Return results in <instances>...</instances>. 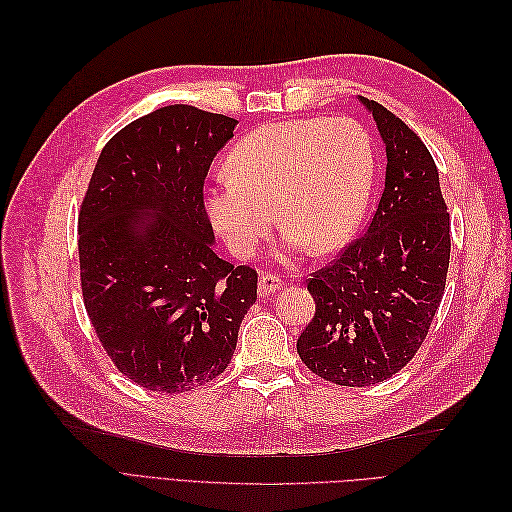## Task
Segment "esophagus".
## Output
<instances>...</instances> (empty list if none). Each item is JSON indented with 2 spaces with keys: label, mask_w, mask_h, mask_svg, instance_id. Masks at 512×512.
<instances>
[{
  "label": "esophagus",
  "mask_w": 512,
  "mask_h": 512,
  "mask_svg": "<svg viewBox=\"0 0 512 512\" xmlns=\"http://www.w3.org/2000/svg\"><path fill=\"white\" fill-rule=\"evenodd\" d=\"M284 286L282 277L275 275V273H260V280H258V294L260 297H267V294H273Z\"/></svg>",
  "instance_id": "1"
}]
</instances>
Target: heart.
Wrapping results in <instances>:
<instances>
[{"label": "heart", "instance_id": "heart-1", "mask_svg": "<svg viewBox=\"0 0 512 512\" xmlns=\"http://www.w3.org/2000/svg\"><path fill=\"white\" fill-rule=\"evenodd\" d=\"M228 175L205 196L209 220L235 256H250L277 220L294 252H333L352 235L374 185V143L352 117L275 121L230 149ZM276 211H272V205Z\"/></svg>", "mask_w": 512, "mask_h": 512}]
</instances>
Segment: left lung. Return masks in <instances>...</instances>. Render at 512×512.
I'll return each instance as SVG.
<instances>
[{"label":"left lung","mask_w":512,"mask_h":512,"mask_svg":"<svg viewBox=\"0 0 512 512\" xmlns=\"http://www.w3.org/2000/svg\"><path fill=\"white\" fill-rule=\"evenodd\" d=\"M386 145V177L365 235L309 275L316 301L297 352L339 386L389 380L421 348L451 260V218L429 149L397 115L361 98Z\"/></svg>","instance_id":"1"}]
</instances>
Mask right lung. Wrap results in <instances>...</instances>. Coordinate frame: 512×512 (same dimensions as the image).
I'll return each mask as SVG.
<instances>
[{
	"label": "right lung",
	"mask_w": 512,
	"mask_h": 512,
	"mask_svg": "<svg viewBox=\"0 0 512 512\" xmlns=\"http://www.w3.org/2000/svg\"><path fill=\"white\" fill-rule=\"evenodd\" d=\"M237 119L170 104L108 141L79 211L81 290L102 348L156 393L218 378L258 273L213 252L205 177Z\"/></svg>",
	"instance_id": "1"
}]
</instances>
